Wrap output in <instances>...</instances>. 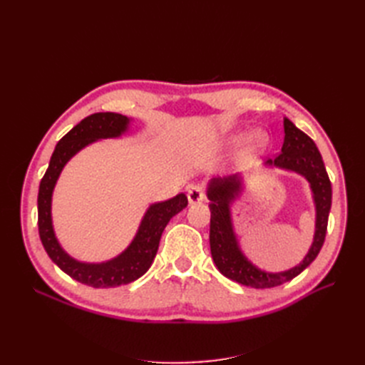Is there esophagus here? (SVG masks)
I'll return each mask as SVG.
<instances>
[{
	"label": "esophagus",
	"mask_w": 365,
	"mask_h": 365,
	"mask_svg": "<svg viewBox=\"0 0 365 365\" xmlns=\"http://www.w3.org/2000/svg\"><path fill=\"white\" fill-rule=\"evenodd\" d=\"M187 200H189L190 204H197L205 200V195L200 185H190L189 189H187Z\"/></svg>",
	"instance_id": "esophagus-1"
}]
</instances>
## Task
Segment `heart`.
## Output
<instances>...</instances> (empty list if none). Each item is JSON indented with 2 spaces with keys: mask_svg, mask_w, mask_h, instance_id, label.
I'll use <instances>...</instances> for the list:
<instances>
[{
  "mask_svg": "<svg viewBox=\"0 0 365 365\" xmlns=\"http://www.w3.org/2000/svg\"><path fill=\"white\" fill-rule=\"evenodd\" d=\"M242 138H245V135L233 134L225 140V145L233 146V145H236V143H239ZM269 145H271V138H269V134L267 130H263V129L252 130L251 134L247 135V138L244 141V155L245 157L263 155V153L268 150Z\"/></svg>",
  "mask_w": 365,
  "mask_h": 365,
  "instance_id": "b5f03b06",
  "label": "heart"
}]
</instances>
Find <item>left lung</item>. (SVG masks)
Returning <instances> with one entry per match:
<instances>
[{"label":"left lung","mask_w":365,"mask_h":365,"mask_svg":"<svg viewBox=\"0 0 365 365\" xmlns=\"http://www.w3.org/2000/svg\"><path fill=\"white\" fill-rule=\"evenodd\" d=\"M284 140L282 153L263 165L269 169H282L302 175L309 182L315 205V231L312 245L300 263L295 267L269 272L257 268L240 250L233 225L231 205L245 192V176L237 173L227 178H213L207 184L210 217V250L219 272L227 279L235 280L250 288L264 289L292 280L311 264L322 250L326 237L327 219L332 205V185L324 168L322 153L312 138L298 129L289 118H283Z\"/></svg>","instance_id":"1"}]
</instances>
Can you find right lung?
<instances>
[{"instance_id":"1","label":"right lung","mask_w":365,"mask_h":365,"mask_svg":"<svg viewBox=\"0 0 365 365\" xmlns=\"http://www.w3.org/2000/svg\"><path fill=\"white\" fill-rule=\"evenodd\" d=\"M132 118L117 113H97L83 118L54 148L48 169L39 184L38 227L39 237L48 257L71 279L93 288H115L135 282L150 268L157 256L160 239L169 220L187 207V196L176 195L172 200L150 204L141 217L137 233L118 256L105 262H81L62 248L54 233L51 217L53 192L67 163L96 141L118 138L130 129Z\"/></svg>"}]
</instances>
